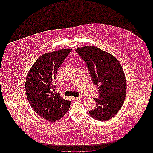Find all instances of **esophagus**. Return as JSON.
Here are the masks:
<instances>
[{
  "mask_svg": "<svg viewBox=\"0 0 153 153\" xmlns=\"http://www.w3.org/2000/svg\"><path fill=\"white\" fill-rule=\"evenodd\" d=\"M77 99H80L81 100H82L84 99V97L83 96H80L77 97Z\"/></svg>",
  "mask_w": 153,
  "mask_h": 153,
  "instance_id": "34e87169",
  "label": "esophagus"
}]
</instances>
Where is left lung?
I'll list each match as a JSON object with an SVG mask.
<instances>
[{
	"mask_svg": "<svg viewBox=\"0 0 153 153\" xmlns=\"http://www.w3.org/2000/svg\"><path fill=\"white\" fill-rule=\"evenodd\" d=\"M76 51L85 62L91 80L97 86L99 98L91 117L107 121L114 117L123 105L127 84L123 68L114 56L96 46H84Z\"/></svg>",
	"mask_w": 153,
	"mask_h": 153,
	"instance_id": "8db88e82",
	"label": "left lung"
}]
</instances>
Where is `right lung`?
Listing matches in <instances>:
<instances>
[{
  "mask_svg": "<svg viewBox=\"0 0 153 153\" xmlns=\"http://www.w3.org/2000/svg\"><path fill=\"white\" fill-rule=\"evenodd\" d=\"M71 51L61 49L43 54L26 77V92L30 105L38 115L52 122L64 117L71 105V101L52 91L56 87L54 83L58 68Z\"/></svg>",
  "mask_w": 153,
  "mask_h": 153,
  "instance_id": "obj_1",
  "label": "right lung"
}]
</instances>
